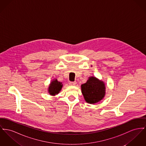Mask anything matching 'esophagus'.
I'll return each mask as SVG.
<instances>
[{
    "instance_id": "obj_1",
    "label": "esophagus",
    "mask_w": 146,
    "mask_h": 146,
    "mask_svg": "<svg viewBox=\"0 0 146 146\" xmlns=\"http://www.w3.org/2000/svg\"><path fill=\"white\" fill-rule=\"evenodd\" d=\"M76 81H74V82H70V85L71 86H75L76 85Z\"/></svg>"
}]
</instances>
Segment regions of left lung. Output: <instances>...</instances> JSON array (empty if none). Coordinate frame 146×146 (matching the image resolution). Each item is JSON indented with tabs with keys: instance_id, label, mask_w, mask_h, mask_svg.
<instances>
[{
	"instance_id": "obj_1",
	"label": "left lung",
	"mask_w": 146,
	"mask_h": 146,
	"mask_svg": "<svg viewBox=\"0 0 146 146\" xmlns=\"http://www.w3.org/2000/svg\"><path fill=\"white\" fill-rule=\"evenodd\" d=\"M81 88L85 100L90 104L100 102L106 94L105 82L95 76L89 77L86 82L81 85Z\"/></svg>"
}]
</instances>
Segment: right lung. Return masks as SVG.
<instances>
[{
  "label": "right lung",
  "mask_w": 146,
  "mask_h": 146,
  "mask_svg": "<svg viewBox=\"0 0 146 146\" xmlns=\"http://www.w3.org/2000/svg\"><path fill=\"white\" fill-rule=\"evenodd\" d=\"M62 84L58 81L56 78H54L50 82L48 88V92L51 96H55L60 92L62 88Z\"/></svg>",
  "instance_id": "right-lung-1"
}]
</instances>
